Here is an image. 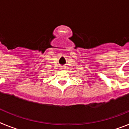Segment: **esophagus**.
Returning a JSON list of instances; mask_svg holds the SVG:
<instances>
[{"label": "esophagus", "mask_w": 129, "mask_h": 129, "mask_svg": "<svg viewBox=\"0 0 129 129\" xmlns=\"http://www.w3.org/2000/svg\"><path fill=\"white\" fill-rule=\"evenodd\" d=\"M60 69H61V70H63L64 69V68H62V67H61V68H60Z\"/></svg>", "instance_id": "34e87169"}]
</instances>
